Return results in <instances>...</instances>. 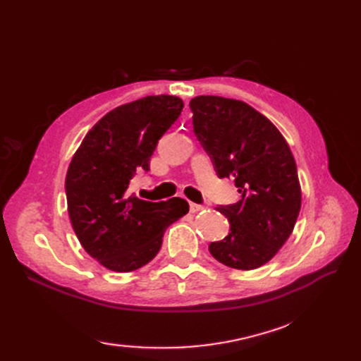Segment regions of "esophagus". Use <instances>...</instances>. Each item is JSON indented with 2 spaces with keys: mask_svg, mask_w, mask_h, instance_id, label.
I'll return each mask as SVG.
<instances>
[{
  "mask_svg": "<svg viewBox=\"0 0 361 361\" xmlns=\"http://www.w3.org/2000/svg\"><path fill=\"white\" fill-rule=\"evenodd\" d=\"M202 209H203V206H202V204H197V203H192V202H190V212L195 214V212H199V211H202Z\"/></svg>",
  "mask_w": 361,
  "mask_h": 361,
  "instance_id": "34e87169",
  "label": "esophagus"
}]
</instances>
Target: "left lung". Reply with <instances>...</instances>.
<instances>
[{"label":"left lung","mask_w":361,"mask_h":361,"mask_svg":"<svg viewBox=\"0 0 361 361\" xmlns=\"http://www.w3.org/2000/svg\"><path fill=\"white\" fill-rule=\"evenodd\" d=\"M194 134L218 178H232L241 199L218 204L231 227L211 255L235 269H255L290 236L301 207L297 164L269 120L243 101L221 96L191 99Z\"/></svg>","instance_id":"obj_1"}]
</instances>
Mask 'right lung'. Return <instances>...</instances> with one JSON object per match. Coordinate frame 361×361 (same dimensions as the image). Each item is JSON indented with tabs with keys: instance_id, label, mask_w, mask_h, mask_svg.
<instances>
[{
	"instance_id": "1",
	"label": "right lung",
	"mask_w": 361,
	"mask_h": 361,
	"mask_svg": "<svg viewBox=\"0 0 361 361\" xmlns=\"http://www.w3.org/2000/svg\"><path fill=\"white\" fill-rule=\"evenodd\" d=\"M183 108L176 96H147L105 114L75 152L66 174L68 212L82 248L105 268L145 267L166 228L188 212V202H146L129 194L137 171L150 170L159 138Z\"/></svg>"
}]
</instances>
